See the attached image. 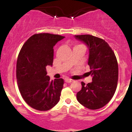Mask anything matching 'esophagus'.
<instances>
[{"mask_svg": "<svg viewBox=\"0 0 132 132\" xmlns=\"http://www.w3.org/2000/svg\"><path fill=\"white\" fill-rule=\"evenodd\" d=\"M72 81H74V80L68 78V79H65V82H66V83H70V82H72Z\"/></svg>", "mask_w": 132, "mask_h": 132, "instance_id": "34e87169", "label": "esophagus"}]
</instances>
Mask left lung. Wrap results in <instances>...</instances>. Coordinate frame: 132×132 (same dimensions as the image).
Here are the masks:
<instances>
[{
    "instance_id": "1",
    "label": "left lung",
    "mask_w": 132,
    "mask_h": 132,
    "mask_svg": "<svg viewBox=\"0 0 132 132\" xmlns=\"http://www.w3.org/2000/svg\"><path fill=\"white\" fill-rule=\"evenodd\" d=\"M89 48L88 64L92 82H81L82 89L77 99L83 106L91 110L99 109L111 100L117 86L119 68L114 52L109 44L100 38L90 35H75Z\"/></svg>"
}]
</instances>
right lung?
<instances>
[{"label": "right lung", "instance_id": "add662e5", "mask_svg": "<svg viewBox=\"0 0 132 132\" xmlns=\"http://www.w3.org/2000/svg\"><path fill=\"white\" fill-rule=\"evenodd\" d=\"M64 37L37 33L23 44L18 56L16 75L23 99L35 109L46 111L59 102L64 80L50 81L46 67L53 63V46Z\"/></svg>", "mask_w": 132, "mask_h": 132}]
</instances>
